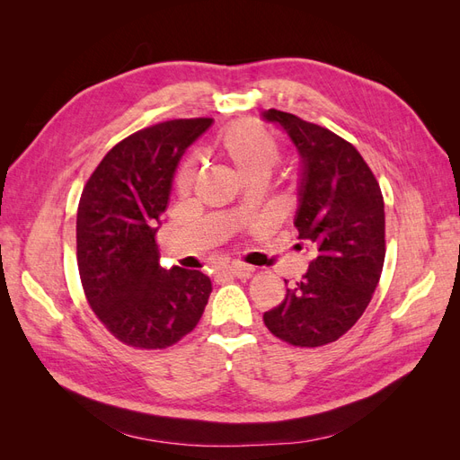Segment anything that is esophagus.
<instances>
[{"instance_id": "1", "label": "esophagus", "mask_w": 460, "mask_h": 460, "mask_svg": "<svg viewBox=\"0 0 460 460\" xmlns=\"http://www.w3.org/2000/svg\"><path fill=\"white\" fill-rule=\"evenodd\" d=\"M226 272L235 278H243V280H247V278H252L255 270L252 267H247V264H234V267H228Z\"/></svg>"}]
</instances>
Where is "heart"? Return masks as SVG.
Returning a JSON list of instances; mask_svg holds the SVG:
<instances>
[{"instance_id":"obj_1","label":"heart","mask_w":460,"mask_h":460,"mask_svg":"<svg viewBox=\"0 0 460 460\" xmlns=\"http://www.w3.org/2000/svg\"><path fill=\"white\" fill-rule=\"evenodd\" d=\"M218 155L225 157L243 180L253 176H270L282 163V147L261 124L240 120L222 130L215 144ZM196 180V164L186 163L176 176V188L188 191Z\"/></svg>"}]
</instances>
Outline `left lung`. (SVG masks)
Segmentation results:
<instances>
[{
  "mask_svg": "<svg viewBox=\"0 0 460 460\" xmlns=\"http://www.w3.org/2000/svg\"><path fill=\"white\" fill-rule=\"evenodd\" d=\"M262 117L280 124L301 155V205L294 225L313 253L309 272L262 320L289 345L323 347L355 326L380 282L384 196L363 155L341 136L278 109Z\"/></svg>",
  "mask_w": 460,
  "mask_h": 460,
  "instance_id": "left-lung-1",
  "label": "left lung"
}]
</instances>
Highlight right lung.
Returning a JSON list of instances; mask_svg holds the SVG:
<instances>
[{
    "label": "right lung",
    "instance_id": "right-lung-1",
    "mask_svg": "<svg viewBox=\"0 0 460 460\" xmlns=\"http://www.w3.org/2000/svg\"><path fill=\"white\" fill-rule=\"evenodd\" d=\"M213 119H174L124 137L82 190L76 261L92 311L134 349H166L198 326L213 284L199 270L159 264L157 222L174 171Z\"/></svg>",
    "mask_w": 460,
    "mask_h": 460
}]
</instances>
